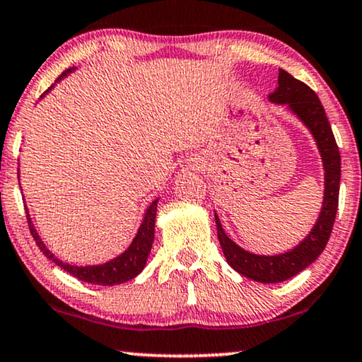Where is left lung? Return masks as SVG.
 <instances>
[{"label": "left lung", "mask_w": 362, "mask_h": 362, "mask_svg": "<svg viewBox=\"0 0 362 362\" xmlns=\"http://www.w3.org/2000/svg\"><path fill=\"white\" fill-rule=\"evenodd\" d=\"M269 101L287 106L294 112L298 120L310 130L315 139L318 151H320L325 170V192L322 211L310 233L286 253L264 256L255 255L238 246L225 233L216 214L217 237L227 263L245 277L256 282L274 284L294 277L298 272L310 266L327 246L338 211L339 180H341V156L334 140L332 125L315 91L310 90L305 83L296 80L286 70H279L276 90L269 94Z\"/></svg>", "instance_id": "left-lung-1"}]
</instances>
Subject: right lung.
<instances>
[{"mask_svg":"<svg viewBox=\"0 0 362 362\" xmlns=\"http://www.w3.org/2000/svg\"><path fill=\"white\" fill-rule=\"evenodd\" d=\"M73 70H75V68H68L66 71H64L59 78H57L55 83L64 80L68 73ZM52 88H54V85H52L44 94H42L40 98H44L45 94L52 90ZM156 206H158V199H155V201L148 206V209L145 211V216H144L142 223H140V227H139V232H137V235H135L132 243L129 245V248L125 250L124 253H120L114 259L106 261V263L93 264V266L68 264L57 258V256L52 253L49 248H47L45 243L42 242V238L39 237L37 230H35L33 220H30L28 207H25V214H28V223H29L30 235H33L35 243H37L40 251L47 256V258L52 259L57 266H60L62 269L70 272L71 276H75L76 279H80L83 282H90V284H98V286H116V284H122V282L134 279V277H137L140 272L144 271L145 264H146V258H148L151 245H153V238H155Z\"/></svg>","mask_w":362,"mask_h":362,"instance_id":"1","label":"right lung"}]
</instances>
